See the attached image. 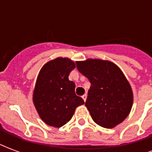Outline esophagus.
<instances>
[{
	"mask_svg": "<svg viewBox=\"0 0 152 152\" xmlns=\"http://www.w3.org/2000/svg\"><path fill=\"white\" fill-rule=\"evenodd\" d=\"M86 98H87V94H85L82 96V99H84V101H85V102L86 101Z\"/></svg>",
	"mask_w": 152,
	"mask_h": 152,
	"instance_id": "1",
	"label": "esophagus"
}]
</instances>
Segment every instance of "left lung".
<instances>
[{
	"mask_svg": "<svg viewBox=\"0 0 152 152\" xmlns=\"http://www.w3.org/2000/svg\"><path fill=\"white\" fill-rule=\"evenodd\" d=\"M76 63L77 70L91 84L86 106L94 121L107 129L121 124L129 114L134 100L130 85L121 70L105 60Z\"/></svg>",
	"mask_w": 152,
	"mask_h": 152,
	"instance_id": "1",
	"label": "left lung"
}]
</instances>
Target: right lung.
<instances>
[{"instance_id": "obj_1", "label": "right lung", "mask_w": 152, "mask_h": 152, "mask_svg": "<svg viewBox=\"0 0 152 152\" xmlns=\"http://www.w3.org/2000/svg\"><path fill=\"white\" fill-rule=\"evenodd\" d=\"M75 67L69 58H58L45 64L38 75L33 102L48 125L62 127L72 119L76 107L85 103L75 94V83L68 79Z\"/></svg>"}]
</instances>
